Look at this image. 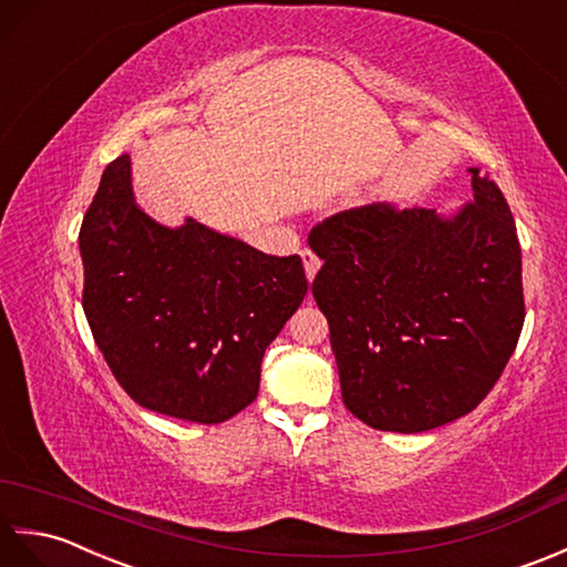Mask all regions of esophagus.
<instances>
[{"mask_svg": "<svg viewBox=\"0 0 567 567\" xmlns=\"http://www.w3.org/2000/svg\"><path fill=\"white\" fill-rule=\"evenodd\" d=\"M300 257H303V267H306V276H308V281H312L316 279V274H318V269H320V257L316 255V251H310V249H303L300 251Z\"/></svg>", "mask_w": 567, "mask_h": 567, "instance_id": "esophagus-1", "label": "esophagus"}]
</instances>
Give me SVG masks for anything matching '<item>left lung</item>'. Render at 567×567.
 I'll use <instances>...</instances> for the list:
<instances>
[{"label":"left lung","instance_id":"obj_1","mask_svg":"<svg viewBox=\"0 0 567 567\" xmlns=\"http://www.w3.org/2000/svg\"><path fill=\"white\" fill-rule=\"evenodd\" d=\"M454 213L373 204L310 233L347 410L373 430L454 422L493 390L524 324L522 247L499 186L471 167Z\"/></svg>","mask_w":567,"mask_h":567}]
</instances>
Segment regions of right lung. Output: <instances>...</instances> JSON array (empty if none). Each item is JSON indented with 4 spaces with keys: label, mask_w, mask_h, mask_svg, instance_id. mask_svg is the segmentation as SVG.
Returning <instances> with one entry per match:
<instances>
[{
    "label": "right lung",
    "mask_w": 567,
    "mask_h": 567,
    "mask_svg": "<svg viewBox=\"0 0 567 567\" xmlns=\"http://www.w3.org/2000/svg\"><path fill=\"white\" fill-rule=\"evenodd\" d=\"M84 316L137 405L218 424L255 402L264 351L303 303V261L269 257L194 218L137 206L121 155L82 220Z\"/></svg>",
    "instance_id": "obj_1"
}]
</instances>
